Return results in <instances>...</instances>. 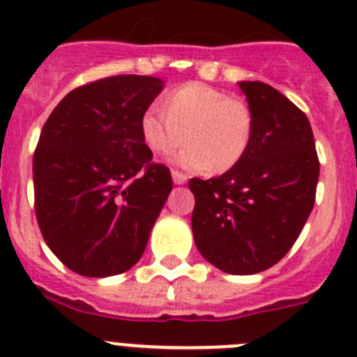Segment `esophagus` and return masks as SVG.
Wrapping results in <instances>:
<instances>
[{
    "instance_id": "1",
    "label": "esophagus",
    "mask_w": 357,
    "mask_h": 357,
    "mask_svg": "<svg viewBox=\"0 0 357 357\" xmlns=\"http://www.w3.org/2000/svg\"><path fill=\"white\" fill-rule=\"evenodd\" d=\"M172 176H173V182H175V184H185V182H188V175L181 173L178 169H173Z\"/></svg>"
}]
</instances>
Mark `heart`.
Segmentation results:
<instances>
[{
	"instance_id": "b5f03b06",
	"label": "heart",
	"mask_w": 357,
	"mask_h": 357,
	"mask_svg": "<svg viewBox=\"0 0 357 357\" xmlns=\"http://www.w3.org/2000/svg\"><path fill=\"white\" fill-rule=\"evenodd\" d=\"M144 144L169 155L189 141L176 162L193 172H227L245 157L254 118L241 100L206 84H185L166 98V110L150 107L139 123Z\"/></svg>"
}]
</instances>
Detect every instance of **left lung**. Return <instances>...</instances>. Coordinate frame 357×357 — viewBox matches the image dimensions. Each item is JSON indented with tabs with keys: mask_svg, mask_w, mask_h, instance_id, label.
<instances>
[{
	"mask_svg": "<svg viewBox=\"0 0 357 357\" xmlns=\"http://www.w3.org/2000/svg\"><path fill=\"white\" fill-rule=\"evenodd\" d=\"M254 118L247 153L222 176L191 178V227L200 254L232 275L279 263L317 197L318 162L307 116L272 85L239 82Z\"/></svg>",
	"mask_w": 357,
	"mask_h": 357,
	"instance_id": "obj_1",
	"label": "left lung"
}]
</instances>
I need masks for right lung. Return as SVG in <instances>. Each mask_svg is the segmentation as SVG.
<instances>
[{"label":"right lung","mask_w":357,"mask_h":357,"mask_svg":"<svg viewBox=\"0 0 357 357\" xmlns=\"http://www.w3.org/2000/svg\"><path fill=\"white\" fill-rule=\"evenodd\" d=\"M162 80L118 75L77 87L53 109L33 153L39 229L78 275L110 277L141 259L173 188L141 137Z\"/></svg>","instance_id":"obj_1"}]
</instances>
